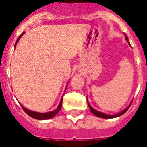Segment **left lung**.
Instances as JSON below:
<instances>
[{
	"label": "left lung",
	"mask_w": 147,
	"mask_h": 147,
	"mask_svg": "<svg viewBox=\"0 0 147 147\" xmlns=\"http://www.w3.org/2000/svg\"><path fill=\"white\" fill-rule=\"evenodd\" d=\"M125 40L126 41L129 43V45L130 46V42H129V40H128V37L125 34ZM88 99V98H87ZM88 101V100H87ZM131 104H132V101L130 102V104L129 105H128L127 107H126L125 109L123 110L122 111H121L120 113H118V114H105V113H103V112H100V111H97V110L94 109L93 107L91 106V105H89V103H88V107H89V109L90 111H91V112H92V114H94L95 116L98 117H100V118H105V119H110V118H114V117H117L121 116V115H122V114H123L124 113H125L127 111L128 109H129V107H130V106L131 105Z\"/></svg>",
	"instance_id": "obj_1"
}]
</instances>
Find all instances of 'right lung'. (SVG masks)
Here are the masks:
<instances>
[{"mask_svg":"<svg viewBox=\"0 0 147 147\" xmlns=\"http://www.w3.org/2000/svg\"><path fill=\"white\" fill-rule=\"evenodd\" d=\"M24 33H23L20 36L18 39H17V42L15 43V47L17 46V43L19 41L20 38L22 36L24 35ZM67 88V86H66ZM66 90V88H65ZM62 97L61 98V100H60V102L58 105V107L56 109H55L53 111H49V112H46V113H40V112H36V111H30V110L27 109L26 107H24L23 105H21L22 108L24 109V111L26 112V114H28L29 116L31 117H33V118L37 119V120H48V119L53 118V117H55L56 114H58V112H59V111L61 110V107H62Z\"/></svg>","mask_w":147,"mask_h":147,"instance_id":"right-lung-1","label":"right lung"}]
</instances>
